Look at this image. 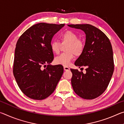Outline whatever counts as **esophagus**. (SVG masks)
Here are the masks:
<instances>
[{"label": "esophagus", "mask_w": 124, "mask_h": 124, "mask_svg": "<svg viewBox=\"0 0 124 124\" xmlns=\"http://www.w3.org/2000/svg\"><path fill=\"white\" fill-rule=\"evenodd\" d=\"M64 70H66V71H68V70H70V68H69L68 67L64 66Z\"/></svg>", "instance_id": "obj_1"}]
</instances>
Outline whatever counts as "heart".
<instances>
[{
    "label": "heart",
    "instance_id": "b5f03b06",
    "mask_svg": "<svg viewBox=\"0 0 124 124\" xmlns=\"http://www.w3.org/2000/svg\"><path fill=\"white\" fill-rule=\"evenodd\" d=\"M61 40L63 44L68 43L67 47L68 52L62 54L54 58V62L57 64L68 66L74 58V54L79 56L83 53L84 50V44L79 39V37L73 31H68L61 34ZM50 47L54 54H58L60 51L61 45L57 41H53L50 44Z\"/></svg>",
    "mask_w": 124,
    "mask_h": 124
}]
</instances>
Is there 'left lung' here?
I'll return each instance as SVG.
<instances>
[{
    "instance_id": "obj_1",
    "label": "left lung",
    "mask_w": 124,
    "mask_h": 124,
    "mask_svg": "<svg viewBox=\"0 0 124 124\" xmlns=\"http://www.w3.org/2000/svg\"><path fill=\"white\" fill-rule=\"evenodd\" d=\"M68 26L81 29L86 35L84 50L74 63L79 68L86 67V73L70 69L73 89L84 99H94L105 91L114 72L112 45L106 35L92 25L68 24Z\"/></svg>"
}]
</instances>
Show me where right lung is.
Instances as JSON below:
<instances>
[{
	"mask_svg": "<svg viewBox=\"0 0 124 124\" xmlns=\"http://www.w3.org/2000/svg\"><path fill=\"white\" fill-rule=\"evenodd\" d=\"M64 26L39 23L25 31L17 42L14 75L21 90L30 98L41 100L49 97L62 77V65L50 64L54 60L50 44Z\"/></svg>",
	"mask_w": 124,
	"mask_h": 124,
	"instance_id": "obj_1",
	"label": "right lung"
}]
</instances>
